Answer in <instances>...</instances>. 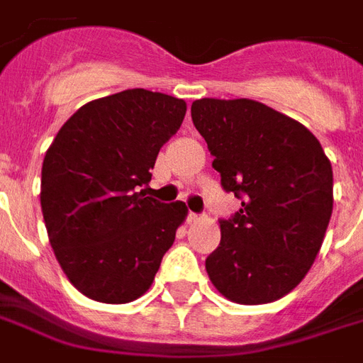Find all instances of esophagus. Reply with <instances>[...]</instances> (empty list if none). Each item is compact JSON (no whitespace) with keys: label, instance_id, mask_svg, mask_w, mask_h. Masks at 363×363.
Listing matches in <instances>:
<instances>
[{"label":"esophagus","instance_id":"esophagus-1","mask_svg":"<svg viewBox=\"0 0 363 363\" xmlns=\"http://www.w3.org/2000/svg\"><path fill=\"white\" fill-rule=\"evenodd\" d=\"M199 220H201V214H195V212H189V214H187V222L189 223H195L199 222Z\"/></svg>","mask_w":363,"mask_h":363}]
</instances>
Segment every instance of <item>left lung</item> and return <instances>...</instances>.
I'll return each instance as SVG.
<instances>
[{
    "instance_id": "8db88e82",
    "label": "left lung",
    "mask_w": 363,
    "mask_h": 363,
    "mask_svg": "<svg viewBox=\"0 0 363 363\" xmlns=\"http://www.w3.org/2000/svg\"><path fill=\"white\" fill-rule=\"evenodd\" d=\"M191 118L222 187L241 201L220 220L208 277L237 304L277 301L320 252L333 212L331 162L308 128L258 101H193Z\"/></svg>"
}]
</instances>
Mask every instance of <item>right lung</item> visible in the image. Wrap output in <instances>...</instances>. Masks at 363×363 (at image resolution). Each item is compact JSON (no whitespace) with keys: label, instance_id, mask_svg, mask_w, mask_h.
Returning <instances> with one entry per match:
<instances>
[{"label":"right lung","instance_id":"add662e5","mask_svg":"<svg viewBox=\"0 0 363 363\" xmlns=\"http://www.w3.org/2000/svg\"><path fill=\"white\" fill-rule=\"evenodd\" d=\"M185 111L178 97L126 89L86 103L49 145L43 222L68 281L88 298L126 304L151 287L187 206L138 189L151 182L149 170Z\"/></svg>","mask_w":363,"mask_h":363}]
</instances>
